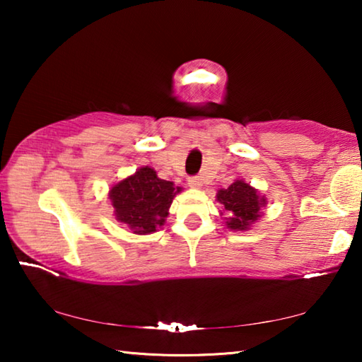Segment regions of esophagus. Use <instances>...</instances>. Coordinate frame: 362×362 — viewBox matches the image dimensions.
Masks as SVG:
<instances>
[{
  "label": "esophagus",
  "mask_w": 362,
  "mask_h": 362,
  "mask_svg": "<svg viewBox=\"0 0 362 362\" xmlns=\"http://www.w3.org/2000/svg\"><path fill=\"white\" fill-rule=\"evenodd\" d=\"M188 185L192 188H201V187H203V180H201L199 177H189Z\"/></svg>",
  "instance_id": "34e87169"
}]
</instances>
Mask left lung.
<instances>
[{"label": "left lung", "instance_id": "left-lung-1", "mask_svg": "<svg viewBox=\"0 0 362 362\" xmlns=\"http://www.w3.org/2000/svg\"><path fill=\"white\" fill-rule=\"evenodd\" d=\"M216 201L222 206L220 216L225 214V225L231 231L250 230V226L259 222L268 204L265 194L243 179H236L228 188H220Z\"/></svg>", "mask_w": 362, "mask_h": 362}]
</instances>
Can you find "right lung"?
<instances>
[{"label": "right lung", "instance_id": "1", "mask_svg": "<svg viewBox=\"0 0 362 362\" xmlns=\"http://www.w3.org/2000/svg\"><path fill=\"white\" fill-rule=\"evenodd\" d=\"M182 192L174 182L159 179L150 166L139 168L132 175L110 188L113 216L134 235H151L166 223L169 207Z\"/></svg>", "mask_w": 362, "mask_h": 362}]
</instances>
